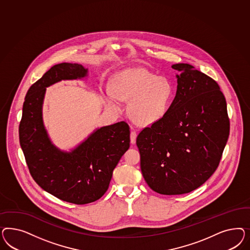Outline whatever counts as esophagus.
I'll return each mask as SVG.
<instances>
[{"instance_id": "esophagus-1", "label": "esophagus", "mask_w": 250, "mask_h": 250, "mask_svg": "<svg viewBox=\"0 0 250 250\" xmlns=\"http://www.w3.org/2000/svg\"><path fill=\"white\" fill-rule=\"evenodd\" d=\"M130 141L132 144H136V133L135 131H132L130 134Z\"/></svg>"}]
</instances>
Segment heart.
Returning <instances> with one entry per match:
<instances>
[{
	"label": "heart",
	"instance_id": "b5f03b06",
	"mask_svg": "<svg viewBox=\"0 0 250 250\" xmlns=\"http://www.w3.org/2000/svg\"><path fill=\"white\" fill-rule=\"evenodd\" d=\"M173 95V87L164 77L143 68L125 69L114 76L112 88L104 99L117 107L119 99L129 102V116L139 125H150L166 115Z\"/></svg>",
	"mask_w": 250,
	"mask_h": 250
}]
</instances>
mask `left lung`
<instances>
[{
    "instance_id": "obj_1",
    "label": "left lung",
    "mask_w": 250,
    "mask_h": 250,
    "mask_svg": "<svg viewBox=\"0 0 250 250\" xmlns=\"http://www.w3.org/2000/svg\"><path fill=\"white\" fill-rule=\"evenodd\" d=\"M171 68L178 72L172 104L161 120L136 137L145 181L164 195L190 192L213 174L230 129L217 83L187 63Z\"/></svg>"
}]
</instances>
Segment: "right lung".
<instances>
[{
	"mask_svg": "<svg viewBox=\"0 0 250 250\" xmlns=\"http://www.w3.org/2000/svg\"><path fill=\"white\" fill-rule=\"evenodd\" d=\"M87 76L88 68L81 64L53 66L29 88L19 125L20 145L35 182L48 193L75 205L95 202L105 193L114 167L130 146L129 125L124 121L94 130L69 152L52 143L43 121L46 88Z\"/></svg>",
	"mask_w": 250,
	"mask_h": 250,
	"instance_id": "add662e5",
	"label": "right lung"
}]
</instances>
